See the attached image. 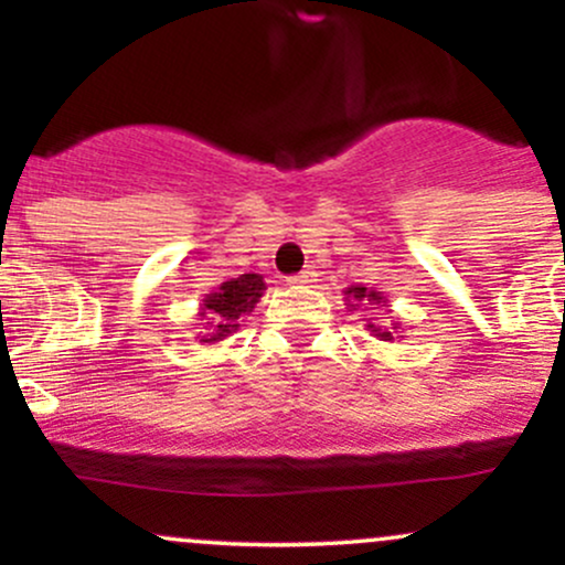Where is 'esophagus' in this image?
Masks as SVG:
<instances>
[{
    "mask_svg": "<svg viewBox=\"0 0 565 565\" xmlns=\"http://www.w3.org/2000/svg\"><path fill=\"white\" fill-rule=\"evenodd\" d=\"M313 281H316V270L313 268H305L302 274L289 278V284H295V287H302V284H313Z\"/></svg>",
    "mask_w": 565,
    "mask_h": 565,
    "instance_id": "esophagus-1",
    "label": "esophagus"
}]
</instances>
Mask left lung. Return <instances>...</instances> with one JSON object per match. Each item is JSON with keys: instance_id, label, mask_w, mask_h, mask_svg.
<instances>
[{"instance_id": "8db88e82", "label": "left lung", "mask_w": 565, "mask_h": 565, "mask_svg": "<svg viewBox=\"0 0 565 565\" xmlns=\"http://www.w3.org/2000/svg\"><path fill=\"white\" fill-rule=\"evenodd\" d=\"M345 295L350 297L348 302H353V305H350V308H359V302H369V305H380V302H385V297H382L380 291H369L366 287H348V289H345ZM369 329H372V332L377 334L380 340H393V334H391V332H382V329L374 327V323H369ZM393 329H395V327H393Z\"/></svg>"}]
</instances>
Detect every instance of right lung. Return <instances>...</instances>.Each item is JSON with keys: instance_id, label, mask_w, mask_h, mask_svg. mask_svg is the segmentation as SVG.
Masks as SVG:
<instances>
[{"instance_id": "add662e5", "label": "right lung", "mask_w": 565, "mask_h": 565, "mask_svg": "<svg viewBox=\"0 0 565 565\" xmlns=\"http://www.w3.org/2000/svg\"><path fill=\"white\" fill-rule=\"evenodd\" d=\"M265 291L263 276L257 274H244L231 281L220 284L217 291L204 297V308L201 316H206V323H212V332L201 337V342H220L225 337L233 334L238 329L242 316L252 313L257 302H260Z\"/></svg>"}]
</instances>
